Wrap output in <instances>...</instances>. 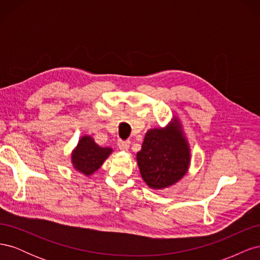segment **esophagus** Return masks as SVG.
Masks as SVG:
<instances>
[{
	"label": "esophagus",
	"mask_w": 260,
	"mask_h": 260,
	"mask_svg": "<svg viewBox=\"0 0 260 260\" xmlns=\"http://www.w3.org/2000/svg\"><path fill=\"white\" fill-rule=\"evenodd\" d=\"M130 144V141H119V142H118V147H119L121 151H128Z\"/></svg>",
	"instance_id": "obj_1"
}]
</instances>
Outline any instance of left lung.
I'll return each mask as SVG.
<instances>
[{"label":"left lung","mask_w":260,"mask_h":260,"mask_svg":"<svg viewBox=\"0 0 260 260\" xmlns=\"http://www.w3.org/2000/svg\"><path fill=\"white\" fill-rule=\"evenodd\" d=\"M137 159L141 176L149 187H167L182 178L190 164V148L178 122L166 129L147 131Z\"/></svg>","instance_id":"8db88e82"}]
</instances>
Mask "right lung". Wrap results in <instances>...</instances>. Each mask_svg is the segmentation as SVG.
<instances>
[{"label":"right lung","instance_id":"obj_1","mask_svg":"<svg viewBox=\"0 0 260 260\" xmlns=\"http://www.w3.org/2000/svg\"><path fill=\"white\" fill-rule=\"evenodd\" d=\"M113 149L100 147L91 137L81 138L73 153L74 167L82 174L90 176L104 162Z\"/></svg>","mask_w":260,"mask_h":260}]
</instances>
